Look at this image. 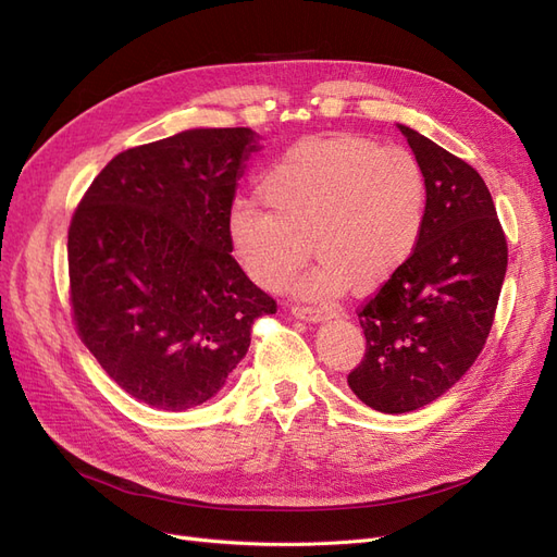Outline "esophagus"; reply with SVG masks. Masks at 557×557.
<instances>
[{"instance_id":"esophagus-1","label":"esophagus","mask_w":557,"mask_h":557,"mask_svg":"<svg viewBox=\"0 0 557 557\" xmlns=\"http://www.w3.org/2000/svg\"><path fill=\"white\" fill-rule=\"evenodd\" d=\"M293 315L307 320V323H323L330 320L334 313L327 309H311V307H293Z\"/></svg>"}]
</instances>
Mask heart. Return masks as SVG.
<instances>
[{"mask_svg": "<svg viewBox=\"0 0 557 557\" xmlns=\"http://www.w3.org/2000/svg\"><path fill=\"white\" fill-rule=\"evenodd\" d=\"M258 197L267 211L239 205L227 218L234 258L276 290L313 248L318 267L293 283L301 297L379 288L411 260L428 221L420 162L360 134L295 144L267 166Z\"/></svg>", "mask_w": 557, "mask_h": 557, "instance_id": "b5f03b06", "label": "heart"}]
</instances>
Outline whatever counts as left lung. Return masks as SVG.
Segmentation results:
<instances>
[{
	"instance_id": "obj_1",
	"label": "left lung",
	"mask_w": 557,
	"mask_h": 557,
	"mask_svg": "<svg viewBox=\"0 0 557 557\" xmlns=\"http://www.w3.org/2000/svg\"><path fill=\"white\" fill-rule=\"evenodd\" d=\"M397 127L428 178V221L411 260L358 313L367 352L348 385L381 413L423 409L465 376L507 274V239L479 172Z\"/></svg>"
}]
</instances>
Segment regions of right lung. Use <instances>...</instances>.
I'll return each instance as SVG.
<instances>
[{
  "label": "right lung",
  "mask_w": 557,
  "mask_h": 557,
  "mask_svg": "<svg viewBox=\"0 0 557 557\" xmlns=\"http://www.w3.org/2000/svg\"><path fill=\"white\" fill-rule=\"evenodd\" d=\"M260 137L195 127L115 156L72 218L70 285L83 344L127 395L193 409L227 383L276 301L232 258L227 218Z\"/></svg>",
  "instance_id": "add662e5"
}]
</instances>
